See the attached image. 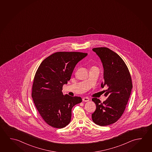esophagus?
<instances>
[{"mask_svg":"<svg viewBox=\"0 0 152 152\" xmlns=\"http://www.w3.org/2000/svg\"><path fill=\"white\" fill-rule=\"evenodd\" d=\"M90 101V99L88 97H84L83 98V102H88Z\"/></svg>","mask_w":152,"mask_h":152,"instance_id":"esophagus-1","label":"esophagus"}]
</instances>
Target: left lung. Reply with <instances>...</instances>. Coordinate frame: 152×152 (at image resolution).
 Listing matches in <instances>:
<instances>
[{
	"label": "left lung",
	"mask_w": 152,
	"mask_h": 152,
	"mask_svg": "<svg viewBox=\"0 0 152 152\" xmlns=\"http://www.w3.org/2000/svg\"><path fill=\"white\" fill-rule=\"evenodd\" d=\"M92 50L100 58L104 69V81L101 87H108L105 101L101 103L97 98L92 99L96 106L92 120L101 126H108L117 121L124 112L132 88V78L126 64L117 53L105 47Z\"/></svg>",
	"instance_id": "1"
}]
</instances>
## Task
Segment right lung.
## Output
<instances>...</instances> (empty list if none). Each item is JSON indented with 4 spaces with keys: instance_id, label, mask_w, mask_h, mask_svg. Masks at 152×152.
<instances>
[{
    "instance_id": "obj_1",
    "label": "right lung",
    "mask_w": 152,
    "mask_h": 152,
    "mask_svg": "<svg viewBox=\"0 0 152 152\" xmlns=\"http://www.w3.org/2000/svg\"><path fill=\"white\" fill-rule=\"evenodd\" d=\"M79 52H58L41 63L35 73L32 97L37 111L50 126L62 128L69 124L72 107L82 98L64 95L62 86L67 84L76 65L87 56Z\"/></svg>"
}]
</instances>
